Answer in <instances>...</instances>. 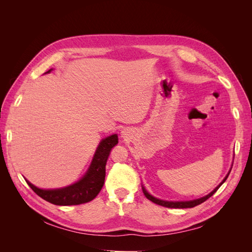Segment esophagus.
<instances>
[{
	"mask_svg": "<svg viewBox=\"0 0 252 252\" xmlns=\"http://www.w3.org/2000/svg\"><path fill=\"white\" fill-rule=\"evenodd\" d=\"M129 133H130V132H129L128 129H123V130L121 131V135H122V138H123V139H125V138H128Z\"/></svg>",
	"mask_w": 252,
	"mask_h": 252,
	"instance_id": "obj_1",
	"label": "esophagus"
}]
</instances>
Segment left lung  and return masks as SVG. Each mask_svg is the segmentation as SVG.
Returning a JSON list of instances; mask_svg holds the SVG:
<instances>
[{
  "instance_id": "left-lung-1",
  "label": "left lung",
  "mask_w": 252,
  "mask_h": 252,
  "mask_svg": "<svg viewBox=\"0 0 252 252\" xmlns=\"http://www.w3.org/2000/svg\"><path fill=\"white\" fill-rule=\"evenodd\" d=\"M231 168H232V166H231ZM231 168H230L229 171H228V173L226 174V177L224 178V180H223L222 182H220V184H219L215 189H213L210 193H208L207 195H205V196L200 197V199H195V200H191V201H164V200H159V199H158V197H155L154 195H151V194L147 191V190L145 189L144 186H142V189H143V192H144L145 196H146L148 200H150L151 202H154V203H156V204H158V205L164 206V207H167V208H192V207H194V206L200 205V204H202L203 202H205L206 200H208L211 195H213V194H215V193L217 192V190H218L220 186H222L223 183L227 180L228 175H229V173H230V171H231Z\"/></svg>"
}]
</instances>
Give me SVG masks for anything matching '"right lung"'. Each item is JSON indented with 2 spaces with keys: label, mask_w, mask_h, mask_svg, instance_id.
<instances>
[{
  "label": "right lung",
  "mask_w": 252,
  "mask_h": 252,
  "mask_svg": "<svg viewBox=\"0 0 252 252\" xmlns=\"http://www.w3.org/2000/svg\"><path fill=\"white\" fill-rule=\"evenodd\" d=\"M52 69L45 73H49ZM119 143L118 134H111L103 139L94 152L88 170L73 184L63 188L42 189L26 180L27 184L42 199L60 206L80 205L93 201L101 191L106 174V163L111 149Z\"/></svg>",
  "instance_id": "right-lung-1"
}]
</instances>
